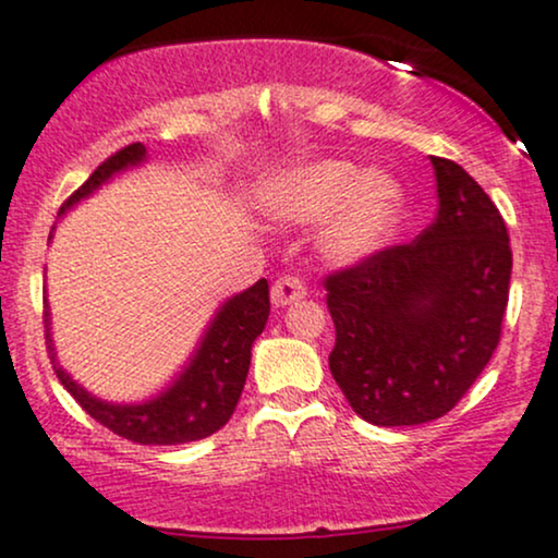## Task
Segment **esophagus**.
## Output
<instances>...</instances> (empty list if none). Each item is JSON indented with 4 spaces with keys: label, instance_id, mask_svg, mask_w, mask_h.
I'll use <instances>...</instances> for the list:
<instances>
[{
    "label": "esophagus",
    "instance_id": "obj_1",
    "mask_svg": "<svg viewBox=\"0 0 558 558\" xmlns=\"http://www.w3.org/2000/svg\"><path fill=\"white\" fill-rule=\"evenodd\" d=\"M300 298H305V284L298 277H279L271 284V303L277 308H284Z\"/></svg>",
    "mask_w": 558,
    "mask_h": 558
}]
</instances>
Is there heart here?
Wrapping results in <instances>:
<instances>
[{
	"instance_id": "obj_1",
	"label": "heart",
	"mask_w": 558,
	"mask_h": 558,
	"mask_svg": "<svg viewBox=\"0 0 558 558\" xmlns=\"http://www.w3.org/2000/svg\"><path fill=\"white\" fill-rule=\"evenodd\" d=\"M266 205L281 221L316 223L318 245L335 263L377 253L403 218V190L385 173H361L345 160H318L298 168L268 190Z\"/></svg>"
}]
</instances>
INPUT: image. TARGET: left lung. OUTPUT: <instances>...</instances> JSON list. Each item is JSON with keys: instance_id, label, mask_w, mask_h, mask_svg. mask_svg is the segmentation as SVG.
Here are the masks:
<instances>
[{"instance_id": "1", "label": "left lung", "mask_w": 558, "mask_h": 558, "mask_svg": "<svg viewBox=\"0 0 558 558\" xmlns=\"http://www.w3.org/2000/svg\"><path fill=\"white\" fill-rule=\"evenodd\" d=\"M437 216L409 245L324 279L337 340L329 368L377 427L446 416L496 353L509 303L504 218L459 162L429 158Z\"/></svg>"}]
</instances>
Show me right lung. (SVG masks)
<instances>
[{
	"mask_svg": "<svg viewBox=\"0 0 558 558\" xmlns=\"http://www.w3.org/2000/svg\"><path fill=\"white\" fill-rule=\"evenodd\" d=\"M144 155L147 149L140 142L118 149L62 203L60 213L71 210L78 199L89 197L97 186H102L116 173L140 166ZM268 311H271V303H268L266 279L255 281L250 290L227 300L218 308L197 353L192 355L190 366L179 374V379L160 396L134 405L105 403L68 377L60 363L54 361L47 308H44V324H47V348L54 374L86 414L97 418L102 427L131 442H140V446H181V442L203 440L213 435L234 414L236 400H240L247 379L250 350H253L255 337L266 327Z\"/></svg>",
	"mask_w": 558,
	"mask_h": 558,
	"instance_id": "add662e5",
	"label": "right lung"
}]
</instances>
